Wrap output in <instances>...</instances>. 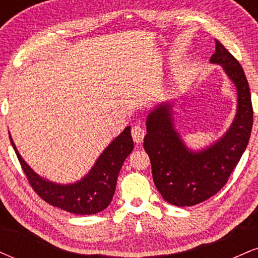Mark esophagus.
Instances as JSON below:
<instances>
[{"label": "esophagus", "instance_id": "34e87169", "mask_svg": "<svg viewBox=\"0 0 258 258\" xmlns=\"http://www.w3.org/2000/svg\"><path fill=\"white\" fill-rule=\"evenodd\" d=\"M132 138L133 141L136 142V143H142V141H143L144 136H146V131H144L143 128H142L141 126L136 125L132 127Z\"/></svg>", "mask_w": 258, "mask_h": 258}]
</instances>
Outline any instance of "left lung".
<instances>
[{"label": "left lung", "instance_id": "obj_1", "mask_svg": "<svg viewBox=\"0 0 258 258\" xmlns=\"http://www.w3.org/2000/svg\"><path fill=\"white\" fill-rule=\"evenodd\" d=\"M210 63L221 65L236 90L235 116L221 138L199 150L186 147L174 127L173 102L160 103L147 116L143 147L154 183L174 206L197 205L218 193L246 149L252 130L251 93L241 65L217 40Z\"/></svg>", "mask_w": 258, "mask_h": 258}]
</instances>
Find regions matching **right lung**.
<instances>
[{
  "mask_svg": "<svg viewBox=\"0 0 258 258\" xmlns=\"http://www.w3.org/2000/svg\"><path fill=\"white\" fill-rule=\"evenodd\" d=\"M12 147L34 190L52 206L76 215L98 214L109 206L116 188L117 176L133 150L131 126H127L103 150L86 176L74 183H55L35 172L18 152L10 133Z\"/></svg>",
  "mask_w": 258,
  "mask_h": 258,
  "instance_id": "add662e5",
  "label": "right lung"
}]
</instances>
